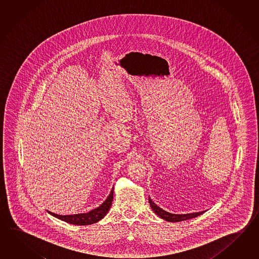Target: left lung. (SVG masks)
<instances>
[{"label":"left lung","mask_w":259,"mask_h":259,"mask_svg":"<svg viewBox=\"0 0 259 259\" xmlns=\"http://www.w3.org/2000/svg\"><path fill=\"white\" fill-rule=\"evenodd\" d=\"M149 203H150V205H151V208L153 209V211H154L156 215L160 217L161 219L165 220V221H168V222H180V221H183V220H191V219H193V218H196L198 215H202L203 213L205 212V211H201V212L182 214V215L172 214V213L166 212L165 210L162 209L157 204H154V202L152 201V199L150 198V197H149Z\"/></svg>","instance_id":"obj_1"}]
</instances>
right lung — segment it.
<instances>
[{
    "mask_svg": "<svg viewBox=\"0 0 259 259\" xmlns=\"http://www.w3.org/2000/svg\"><path fill=\"white\" fill-rule=\"evenodd\" d=\"M113 193H114V187L112 188L109 195L105 199V202L99 205L97 208L91 210L88 213H80V214H75V215H57L53 212H50L46 210L50 215H54L58 220H63L67 223H70L73 225H91L98 222L99 220L105 218L111 207V204L113 202Z\"/></svg>",
    "mask_w": 259,
    "mask_h": 259,
    "instance_id": "obj_1",
    "label": "right lung"
}]
</instances>
